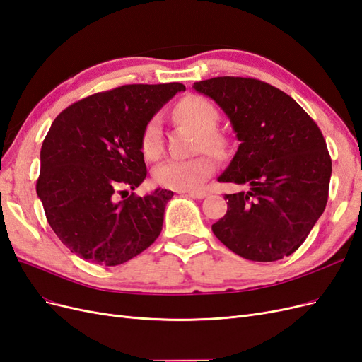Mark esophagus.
<instances>
[{"label":"esophagus","instance_id":"esophagus-1","mask_svg":"<svg viewBox=\"0 0 362 362\" xmlns=\"http://www.w3.org/2000/svg\"><path fill=\"white\" fill-rule=\"evenodd\" d=\"M187 193H189V196H192V198H196V199H204L206 196L205 190H190Z\"/></svg>","mask_w":362,"mask_h":362}]
</instances>
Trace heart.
<instances>
[{"mask_svg": "<svg viewBox=\"0 0 362 362\" xmlns=\"http://www.w3.org/2000/svg\"><path fill=\"white\" fill-rule=\"evenodd\" d=\"M173 116L182 124L196 128L201 133L199 148L222 157L228 151V140L216 131L218 124L217 108L202 96L189 95L175 105ZM140 148L148 160H158L163 154V133L158 117L151 119L140 139ZM214 163L210 157L190 160H169L154 172V180L161 187L170 190H196L211 177Z\"/></svg>", "mask_w": 362, "mask_h": 362, "instance_id": "heart-1", "label": "heart"}]
</instances>
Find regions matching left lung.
I'll use <instances>...</instances> for the list:
<instances>
[{
	"instance_id": "1",
	"label": "left lung",
	"mask_w": 362,
	"mask_h": 362,
	"mask_svg": "<svg viewBox=\"0 0 362 362\" xmlns=\"http://www.w3.org/2000/svg\"><path fill=\"white\" fill-rule=\"evenodd\" d=\"M193 89L222 108L240 140L218 181L249 185L225 194L214 235L250 261L291 255L327 202L332 161L320 128L291 96L255 78L216 76Z\"/></svg>"
}]
</instances>
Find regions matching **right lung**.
Listing matches in <instances>:
<instances>
[{
	"instance_id": "obj_1",
	"label": "right lung",
	"mask_w": 362,
	"mask_h": 362,
	"mask_svg": "<svg viewBox=\"0 0 362 362\" xmlns=\"http://www.w3.org/2000/svg\"><path fill=\"white\" fill-rule=\"evenodd\" d=\"M181 90V83L127 84L87 96L54 119L36 192L52 231L75 255L119 266L160 235L170 190L131 193L124 201L117 194L146 178L141 133Z\"/></svg>"
}]
</instances>
